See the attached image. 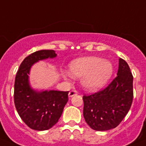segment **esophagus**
<instances>
[{
  "label": "esophagus",
  "mask_w": 146,
  "mask_h": 146,
  "mask_svg": "<svg viewBox=\"0 0 146 146\" xmlns=\"http://www.w3.org/2000/svg\"><path fill=\"white\" fill-rule=\"evenodd\" d=\"M78 92L76 90H71L70 92H69V97H73V96L77 95Z\"/></svg>",
  "instance_id": "1"
}]
</instances>
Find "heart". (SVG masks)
Listing matches in <instances>:
<instances>
[{
    "instance_id": "1",
    "label": "heart",
    "mask_w": 146,
    "mask_h": 146,
    "mask_svg": "<svg viewBox=\"0 0 146 146\" xmlns=\"http://www.w3.org/2000/svg\"><path fill=\"white\" fill-rule=\"evenodd\" d=\"M70 74L82 77V86L88 90L103 86L111 78L113 66L111 62L98 57H86L75 60L70 65Z\"/></svg>"
}]
</instances>
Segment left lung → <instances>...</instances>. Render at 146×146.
<instances>
[{
	"instance_id": "1",
	"label": "left lung",
	"mask_w": 146,
	"mask_h": 146,
	"mask_svg": "<svg viewBox=\"0 0 146 146\" xmlns=\"http://www.w3.org/2000/svg\"><path fill=\"white\" fill-rule=\"evenodd\" d=\"M133 81L129 65L120 58L117 76L104 89L83 96V117L92 129L105 131L120 124L133 103Z\"/></svg>"
}]
</instances>
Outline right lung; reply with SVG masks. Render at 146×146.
<instances>
[{
    "label": "right lung",
    "mask_w": 146,
    "mask_h": 146,
    "mask_svg": "<svg viewBox=\"0 0 146 146\" xmlns=\"http://www.w3.org/2000/svg\"><path fill=\"white\" fill-rule=\"evenodd\" d=\"M57 56L53 50H41L26 57L17 71L14 83V104L19 117L29 128L42 131L57 123L68 102L69 92H36L29 84V70L34 63Z\"/></svg>",
    "instance_id": "right-lung-1"
}]
</instances>
